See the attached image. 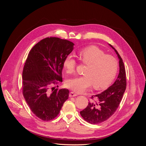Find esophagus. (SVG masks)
Here are the masks:
<instances>
[{"mask_svg":"<svg viewBox=\"0 0 146 146\" xmlns=\"http://www.w3.org/2000/svg\"><path fill=\"white\" fill-rule=\"evenodd\" d=\"M77 96V94L76 93H75L74 92H70L69 93V97L70 98H71V97H76Z\"/></svg>","mask_w":146,"mask_h":146,"instance_id":"34e87169","label":"esophagus"}]
</instances>
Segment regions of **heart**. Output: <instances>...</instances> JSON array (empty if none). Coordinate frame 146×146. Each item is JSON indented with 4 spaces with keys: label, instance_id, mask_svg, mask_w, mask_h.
Wrapping results in <instances>:
<instances>
[{
    "label": "heart",
    "instance_id": "b5f03b06",
    "mask_svg": "<svg viewBox=\"0 0 146 146\" xmlns=\"http://www.w3.org/2000/svg\"><path fill=\"white\" fill-rule=\"evenodd\" d=\"M81 62L87 65L82 76L75 77L66 82V86L75 92L81 93L92 85L96 90L107 88L115 78L119 63L114 56L105 55L99 47L91 46L83 48L78 52ZM63 66L66 72L72 74L76 71L77 62L72 55L66 57Z\"/></svg>",
    "mask_w": 146,
    "mask_h": 146
}]
</instances>
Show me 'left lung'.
Listing matches in <instances>:
<instances>
[{
	"label": "left lung",
	"instance_id": "8db88e82",
	"mask_svg": "<svg viewBox=\"0 0 146 146\" xmlns=\"http://www.w3.org/2000/svg\"><path fill=\"white\" fill-rule=\"evenodd\" d=\"M116 52L119 59V74L113 85L100 94L92 96L91 101L87 107L80 111L82 117L91 124H98L107 120L115 113L120 104L127 86L126 73L124 64L117 51Z\"/></svg>",
	"mask_w": 146,
	"mask_h": 146
}]
</instances>
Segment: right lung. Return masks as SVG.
<instances>
[{"label":"right lung","instance_id":"1","mask_svg":"<svg viewBox=\"0 0 146 146\" xmlns=\"http://www.w3.org/2000/svg\"><path fill=\"white\" fill-rule=\"evenodd\" d=\"M74 45L66 39L48 37L32 47L25 61L23 94L33 113L44 121L58 116L68 99V90L54 86L62 82L63 61Z\"/></svg>","mask_w":146,"mask_h":146}]
</instances>
